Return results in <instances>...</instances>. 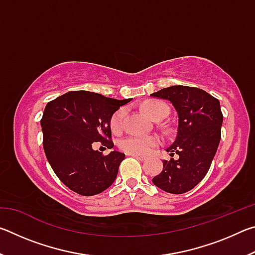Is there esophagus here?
I'll use <instances>...</instances> for the list:
<instances>
[{"instance_id": "34e87169", "label": "esophagus", "mask_w": 255, "mask_h": 255, "mask_svg": "<svg viewBox=\"0 0 255 255\" xmlns=\"http://www.w3.org/2000/svg\"><path fill=\"white\" fill-rule=\"evenodd\" d=\"M130 155L132 157H135L137 159H140V161H145V159H146V157L143 156V155H139V154H130Z\"/></svg>"}]
</instances>
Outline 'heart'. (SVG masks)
I'll list each match as a JSON object with an SVG mask.
<instances>
[{
	"mask_svg": "<svg viewBox=\"0 0 255 255\" xmlns=\"http://www.w3.org/2000/svg\"><path fill=\"white\" fill-rule=\"evenodd\" d=\"M145 114L150 119L162 120L169 114V107L161 101H148L143 106ZM126 117V109L119 108V109L112 115L110 119V128L114 132H119L123 129L124 120ZM161 143V139L156 135H135L124 138L120 141V148L128 154H139L145 155L148 154L154 147Z\"/></svg>",
	"mask_w": 255,
	"mask_h": 255,
	"instance_id": "1",
	"label": "heart"
}]
</instances>
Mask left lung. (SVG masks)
<instances>
[{
  "label": "left lung",
  "mask_w": 255,
  "mask_h": 255,
  "mask_svg": "<svg viewBox=\"0 0 255 255\" xmlns=\"http://www.w3.org/2000/svg\"><path fill=\"white\" fill-rule=\"evenodd\" d=\"M165 99L178 114V132L170 147L178 159H164L163 170L153 183L163 191L181 195L205 178L221 141L223 114L217 99L198 88L174 85L150 94Z\"/></svg>",
  "instance_id": "left-lung-1"
}]
</instances>
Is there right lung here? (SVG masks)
<instances>
[{"instance_id": "add662e5", "label": "right lung", "mask_w": 255, "mask_h": 255, "mask_svg": "<svg viewBox=\"0 0 255 255\" xmlns=\"http://www.w3.org/2000/svg\"><path fill=\"white\" fill-rule=\"evenodd\" d=\"M131 99L117 100L89 91H70L49 101L40 125L46 157L58 179L81 196L105 191L117 178L125 154L108 155L94 150L101 141L108 148L111 140L110 119Z\"/></svg>"}]
</instances>
